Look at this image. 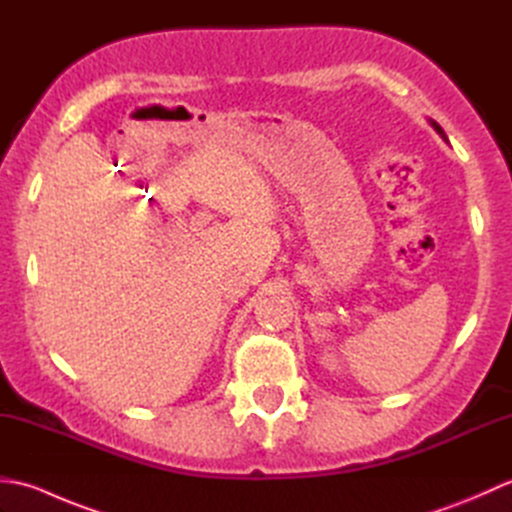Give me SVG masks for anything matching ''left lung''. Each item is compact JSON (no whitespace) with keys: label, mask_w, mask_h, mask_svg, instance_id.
I'll use <instances>...</instances> for the list:
<instances>
[{"label":"left lung","mask_w":512,"mask_h":512,"mask_svg":"<svg viewBox=\"0 0 512 512\" xmlns=\"http://www.w3.org/2000/svg\"><path fill=\"white\" fill-rule=\"evenodd\" d=\"M429 125H431L433 129H436V132L440 134V138L444 140V143H449V138H447V134H444V129H442V127H440V125H438L436 121H431V118H429Z\"/></svg>","instance_id":"left-lung-1"}]
</instances>
